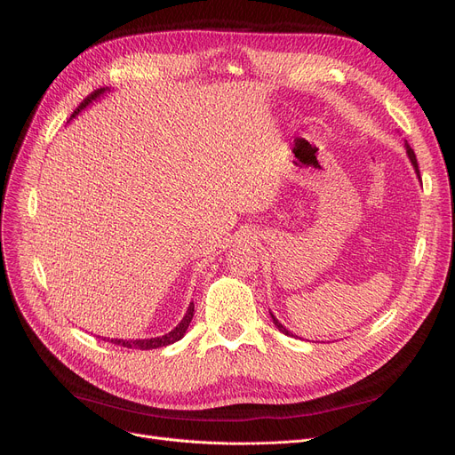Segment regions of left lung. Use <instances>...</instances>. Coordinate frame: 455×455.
Returning <instances> with one entry per match:
<instances>
[{
  "instance_id": "1",
  "label": "left lung",
  "mask_w": 455,
  "mask_h": 455,
  "mask_svg": "<svg viewBox=\"0 0 455 455\" xmlns=\"http://www.w3.org/2000/svg\"><path fill=\"white\" fill-rule=\"evenodd\" d=\"M405 149H408V156H410V160H411V164H413V167H415V172H417V175L420 177V172H419V164H417V156H415V153H413V149L410 148V146H405ZM271 317H273V323H275V326L282 331V333H285V336H293V333H290L288 330H285L280 323H278V319L271 314Z\"/></svg>"
}]
</instances>
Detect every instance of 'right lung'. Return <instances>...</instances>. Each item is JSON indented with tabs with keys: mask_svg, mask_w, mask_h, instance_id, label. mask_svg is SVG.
Here are the masks:
<instances>
[{
	"mask_svg": "<svg viewBox=\"0 0 455 455\" xmlns=\"http://www.w3.org/2000/svg\"><path fill=\"white\" fill-rule=\"evenodd\" d=\"M103 92H105V88H100V90L92 92V93L88 95V98H84L83 103L74 110V114H71V117H76L88 103H92L95 98H100V95H101ZM71 117H69V119H71ZM194 309H196V306H194V302H191L189 307H188L186 315H184V319L179 323V326L173 328L170 333H165V336L151 338V339H108V341L114 343V345H119V347H125V348H140V350H149V348H160V347H165V345H172V343H175V341H179V339L184 338V333H186V330H188L191 319H194ZM103 341H107V339H103Z\"/></svg>",
	"mask_w": 455,
	"mask_h": 455,
	"instance_id": "obj_1",
	"label": "right lung"
}]
</instances>
